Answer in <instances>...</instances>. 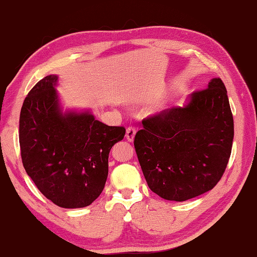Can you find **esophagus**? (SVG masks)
Masks as SVG:
<instances>
[{
    "mask_svg": "<svg viewBox=\"0 0 257 257\" xmlns=\"http://www.w3.org/2000/svg\"><path fill=\"white\" fill-rule=\"evenodd\" d=\"M135 135H136V128L128 127L127 132H125V138H127L129 142H133L134 138H135Z\"/></svg>",
    "mask_w": 257,
    "mask_h": 257,
    "instance_id": "obj_1",
    "label": "esophagus"
}]
</instances>
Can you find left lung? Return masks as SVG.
Masks as SVG:
<instances>
[{
    "label": "left lung",
    "instance_id": "left-lung-1",
    "mask_svg": "<svg viewBox=\"0 0 257 257\" xmlns=\"http://www.w3.org/2000/svg\"><path fill=\"white\" fill-rule=\"evenodd\" d=\"M134 145L147 185L168 201L184 202L214 188L231 154L233 118L220 78L143 120Z\"/></svg>",
    "mask_w": 257,
    "mask_h": 257
}]
</instances>
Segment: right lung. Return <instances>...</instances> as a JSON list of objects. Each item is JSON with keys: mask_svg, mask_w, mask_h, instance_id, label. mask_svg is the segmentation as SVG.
Listing matches in <instances>:
<instances>
[{"mask_svg": "<svg viewBox=\"0 0 257 257\" xmlns=\"http://www.w3.org/2000/svg\"><path fill=\"white\" fill-rule=\"evenodd\" d=\"M56 81L58 76H46L25 98L19 120L21 159L47 199L64 208L85 207L103 191L108 154L125 129L104 124L88 111L63 113Z\"/></svg>", "mask_w": 257, "mask_h": 257, "instance_id": "obj_1", "label": "right lung"}]
</instances>
